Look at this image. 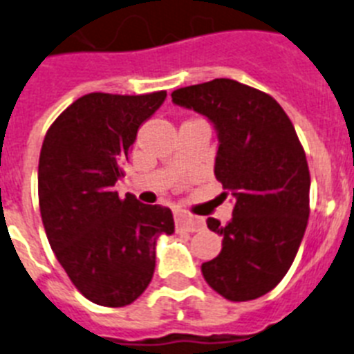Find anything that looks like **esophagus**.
<instances>
[{
	"mask_svg": "<svg viewBox=\"0 0 354 354\" xmlns=\"http://www.w3.org/2000/svg\"><path fill=\"white\" fill-rule=\"evenodd\" d=\"M175 225L180 231H188V232H195L201 231L204 227V220L197 218V216H192L188 213H183V211H177L175 213Z\"/></svg>",
	"mask_w": 354,
	"mask_h": 354,
	"instance_id": "esophagus-1",
	"label": "esophagus"
}]
</instances>
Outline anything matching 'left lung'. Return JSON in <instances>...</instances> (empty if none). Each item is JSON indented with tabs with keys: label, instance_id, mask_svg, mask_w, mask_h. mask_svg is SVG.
Wrapping results in <instances>:
<instances>
[{
	"label": "left lung",
	"instance_id": "left-lung-1",
	"mask_svg": "<svg viewBox=\"0 0 354 354\" xmlns=\"http://www.w3.org/2000/svg\"><path fill=\"white\" fill-rule=\"evenodd\" d=\"M171 102L213 123L214 177L234 202L225 225L207 218L223 240L202 276L229 301L261 297L294 263L310 216V170L294 125L272 96L231 78L180 87Z\"/></svg>",
	"mask_w": 354,
	"mask_h": 354
}]
</instances>
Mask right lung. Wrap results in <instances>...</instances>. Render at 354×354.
Instances as JSON below:
<instances>
[{
	"label": "right lung",
	"mask_w": 354,
	"mask_h": 354,
	"mask_svg": "<svg viewBox=\"0 0 354 354\" xmlns=\"http://www.w3.org/2000/svg\"><path fill=\"white\" fill-rule=\"evenodd\" d=\"M165 98L166 91L89 93L42 141L37 186L48 241L78 292L100 306L134 303L152 281L157 238L175 231L168 207L114 189L138 129Z\"/></svg>",
	"instance_id": "right-lung-1"
}]
</instances>
